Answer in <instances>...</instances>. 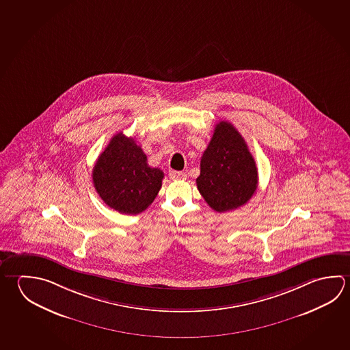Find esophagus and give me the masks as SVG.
<instances>
[{"label":"esophagus","instance_id":"esophagus-1","mask_svg":"<svg viewBox=\"0 0 350 350\" xmlns=\"http://www.w3.org/2000/svg\"><path fill=\"white\" fill-rule=\"evenodd\" d=\"M170 178L173 180H184L187 178V174L184 172H178V171H172L170 173Z\"/></svg>","mask_w":350,"mask_h":350}]
</instances>
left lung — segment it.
Wrapping results in <instances>:
<instances>
[{
  "label": "left lung",
  "instance_id": "left-lung-1",
  "mask_svg": "<svg viewBox=\"0 0 350 350\" xmlns=\"http://www.w3.org/2000/svg\"><path fill=\"white\" fill-rule=\"evenodd\" d=\"M258 170L245 139L232 124H216L200 161L196 187L217 213L245 205L257 190Z\"/></svg>",
  "mask_w": 350,
  "mask_h": 350
}]
</instances>
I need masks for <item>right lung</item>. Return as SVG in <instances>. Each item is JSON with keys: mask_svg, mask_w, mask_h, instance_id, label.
<instances>
[{"mask_svg": "<svg viewBox=\"0 0 350 350\" xmlns=\"http://www.w3.org/2000/svg\"><path fill=\"white\" fill-rule=\"evenodd\" d=\"M165 177L133 137L118 133L93 167L94 188L102 200L120 214H140L152 204Z\"/></svg>", "mask_w": 350, "mask_h": 350, "instance_id": "right-lung-1", "label": "right lung"}]
</instances>
